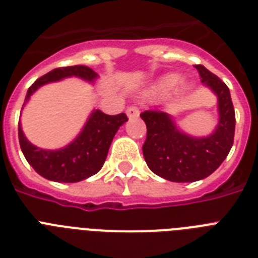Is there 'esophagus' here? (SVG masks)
Here are the masks:
<instances>
[{
    "label": "esophagus",
    "instance_id": "1",
    "mask_svg": "<svg viewBox=\"0 0 258 258\" xmlns=\"http://www.w3.org/2000/svg\"><path fill=\"white\" fill-rule=\"evenodd\" d=\"M125 113H127V116H128L130 119H134V117L139 116V109H138V107H135V105H130L128 108L125 109Z\"/></svg>",
    "mask_w": 258,
    "mask_h": 258
}]
</instances>
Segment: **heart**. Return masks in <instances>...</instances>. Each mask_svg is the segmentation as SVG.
Returning <instances> with one entry per match:
<instances>
[{
  "instance_id": "heart-1",
  "label": "heart",
  "mask_w": 258,
  "mask_h": 258,
  "mask_svg": "<svg viewBox=\"0 0 258 258\" xmlns=\"http://www.w3.org/2000/svg\"><path fill=\"white\" fill-rule=\"evenodd\" d=\"M182 82H183V78L179 74H167L159 79L154 91L157 93H162V95L171 93L182 84Z\"/></svg>"
}]
</instances>
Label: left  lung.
Segmentation results:
<instances>
[{
    "label": "left lung",
    "instance_id": "obj_1",
    "mask_svg": "<svg viewBox=\"0 0 258 258\" xmlns=\"http://www.w3.org/2000/svg\"><path fill=\"white\" fill-rule=\"evenodd\" d=\"M201 82L217 96L218 124L208 137H191L169 113L145 111L147 125L143 157L149 169L171 182H196L216 171L233 146L236 115L228 86L204 66H196Z\"/></svg>",
    "mask_w": 258,
    "mask_h": 258
}]
</instances>
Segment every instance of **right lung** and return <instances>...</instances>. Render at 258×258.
Instances as JSON below:
<instances>
[{
    "label": "right lung",
    "instance_id": "right-lung-1",
    "mask_svg": "<svg viewBox=\"0 0 258 258\" xmlns=\"http://www.w3.org/2000/svg\"><path fill=\"white\" fill-rule=\"evenodd\" d=\"M72 76L92 84L97 79L96 72L86 66L56 68L29 87L24 105L40 87ZM127 120L125 113L107 115L100 109H93L78 137L70 145L58 150L40 149L32 145L24 135L20 121L18 141L25 159L40 175L54 182L74 183L95 175L103 167L115 134Z\"/></svg>",
    "mask_w": 258,
    "mask_h": 258
}]
</instances>
